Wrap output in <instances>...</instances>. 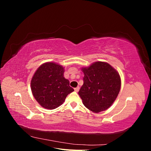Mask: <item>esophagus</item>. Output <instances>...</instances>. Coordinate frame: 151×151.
<instances>
[{
	"mask_svg": "<svg viewBox=\"0 0 151 151\" xmlns=\"http://www.w3.org/2000/svg\"><path fill=\"white\" fill-rule=\"evenodd\" d=\"M79 87L78 86V87H77V88H76L75 89H74V91H76V92H78V91H79Z\"/></svg>",
	"mask_w": 151,
	"mask_h": 151,
	"instance_id": "34e87169",
	"label": "esophagus"
}]
</instances>
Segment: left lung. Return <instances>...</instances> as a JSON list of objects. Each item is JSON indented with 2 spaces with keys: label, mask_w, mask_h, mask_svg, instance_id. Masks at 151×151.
<instances>
[{
  "label": "left lung",
  "mask_w": 151,
  "mask_h": 151,
  "mask_svg": "<svg viewBox=\"0 0 151 151\" xmlns=\"http://www.w3.org/2000/svg\"><path fill=\"white\" fill-rule=\"evenodd\" d=\"M84 77L79 95L84 106L94 113L104 111L115 101L121 88L120 76L109 63L96 62L83 67Z\"/></svg>",
  "instance_id": "8db88e82"
}]
</instances>
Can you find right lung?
<instances>
[{
  "label": "right lung",
  "instance_id": "right-lung-1",
  "mask_svg": "<svg viewBox=\"0 0 151 151\" xmlns=\"http://www.w3.org/2000/svg\"><path fill=\"white\" fill-rule=\"evenodd\" d=\"M64 68L55 62H47L36 70L31 81L32 93L44 108L53 109L64 102L74 91L69 81L63 76Z\"/></svg>",
  "mask_w": 151,
  "mask_h": 151
}]
</instances>
